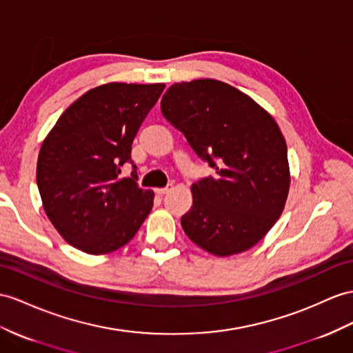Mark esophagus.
<instances>
[{
    "label": "esophagus",
    "mask_w": 353,
    "mask_h": 353,
    "mask_svg": "<svg viewBox=\"0 0 353 353\" xmlns=\"http://www.w3.org/2000/svg\"><path fill=\"white\" fill-rule=\"evenodd\" d=\"M171 189H173V185H168V186H165V188H157L155 189V192L158 194V195H164V194H167V192H170Z\"/></svg>",
    "instance_id": "esophagus-1"
}]
</instances>
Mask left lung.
Returning <instances> with one entry per match:
<instances>
[{"label": "left lung", "mask_w": 353, "mask_h": 353, "mask_svg": "<svg viewBox=\"0 0 353 353\" xmlns=\"http://www.w3.org/2000/svg\"><path fill=\"white\" fill-rule=\"evenodd\" d=\"M161 112L216 170L191 186L186 236L222 258L254 248L282 214L291 185L286 141L273 116L214 79L171 85Z\"/></svg>", "instance_id": "obj_1"}]
</instances>
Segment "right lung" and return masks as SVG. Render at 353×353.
<instances>
[{
  "instance_id": "obj_1",
  "label": "right lung",
  "mask_w": 353,
  "mask_h": 353,
  "mask_svg": "<svg viewBox=\"0 0 353 353\" xmlns=\"http://www.w3.org/2000/svg\"><path fill=\"white\" fill-rule=\"evenodd\" d=\"M164 88L112 82L89 89L41 143L37 185L43 209L61 237L85 254L121 249L152 210L155 194L137 186L135 167L131 177L119 174Z\"/></svg>"
}]
</instances>
